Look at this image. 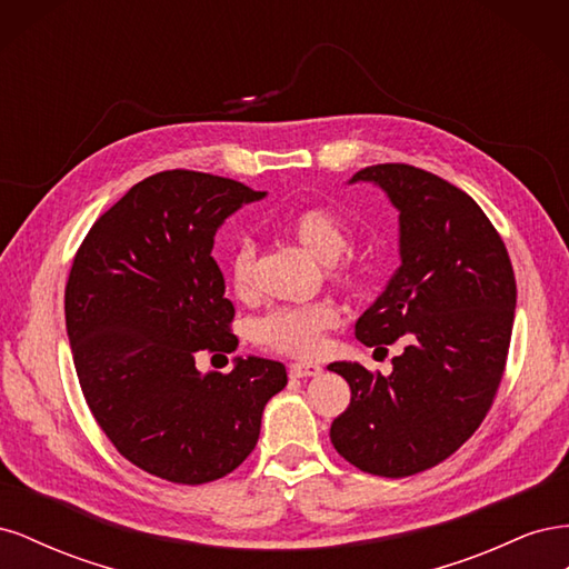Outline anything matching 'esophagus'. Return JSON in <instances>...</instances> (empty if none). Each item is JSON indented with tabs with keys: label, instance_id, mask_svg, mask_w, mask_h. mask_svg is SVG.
I'll return each mask as SVG.
<instances>
[{
	"label": "esophagus",
	"instance_id": "1",
	"mask_svg": "<svg viewBox=\"0 0 569 569\" xmlns=\"http://www.w3.org/2000/svg\"><path fill=\"white\" fill-rule=\"evenodd\" d=\"M322 368L318 363H291L289 375L291 377H318Z\"/></svg>",
	"mask_w": 569,
	"mask_h": 569
}]
</instances>
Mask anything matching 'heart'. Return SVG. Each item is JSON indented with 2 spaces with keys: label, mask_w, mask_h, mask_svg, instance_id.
Instances as JSON below:
<instances>
[{
  "label": "heart",
  "mask_w": 569,
  "mask_h": 569,
  "mask_svg": "<svg viewBox=\"0 0 569 569\" xmlns=\"http://www.w3.org/2000/svg\"><path fill=\"white\" fill-rule=\"evenodd\" d=\"M284 230L295 237L303 249L311 251L320 263L330 266V272L337 282H356V270H351L349 266H337L339 258L351 247V234L339 216L320 209V206H313V209H301L287 216ZM228 270L237 295H251L256 280V242L251 237H242L234 244L228 258ZM339 320V308L330 301L306 306H278L263 318L256 320L253 339L270 351L297 358H311L320 353L325 335L332 332Z\"/></svg>",
  "instance_id": "1"
}]
</instances>
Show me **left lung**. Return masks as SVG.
Returning a JSON list of instances; mask_svg holds the SVG:
<instances>
[{
	"mask_svg": "<svg viewBox=\"0 0 569 569\" xmlns=\"http://www.w3.org/2000/svg\"><path fill=\"white\" fill-rule=\"evenodd\" d=\"M372 182L399 211V256L385 291L356 320V339L385 349L403 337L391 375L337 360L351 387L330 439L341 458L380 477L435 468L468 441L501 385L510 347L515 272L477 201L422 168L380 163Z\"/></svg>",
	"mask_w": 569,
	"mask_h": 569,
	"instance_id": "1",
	"label": "left lung"
}]
</instances>
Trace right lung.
Listing matches in <instances>:
<instances>
[{"instance_id": "obj_1", "label": "right lung", "mask_w": 569, "mask_h": 569, "mask_svg": "<svg viewBox=\"0 0 569 569\" xmlns=\"http://www.w3.org/2000/svg\"><path fill=\"white\" fill-rule=\"evenodd\" d=\"M266 192L166 170L113 203L84 237L66 284V332L94 420L137 468L206 485L244 462L263 408L287 385L278 360L237 356L230 375L197 351H234V306L213 261L218 228Z\"/></svg>"}]
</instances>
